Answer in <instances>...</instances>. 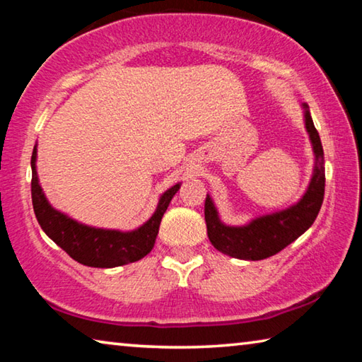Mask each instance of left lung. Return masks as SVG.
I'll return each mask as SVG.
<instances>
[{"label":"left lung","mask_w":362,"mask_h":362,"mask_svg":"<svg viewBox=\"0 0 362 362\" xmlns=\"http://www.w3.org/2000/svg\"><path fill=\"white\" fill-rule=\"evenodd\" d=\"M303 110L305 127L310 134L315 151V169L302 199L284 211L250 220L247 225L230 226L218 218L216 206L207 194L204 203L207 236L212 246L220 252L243 260L268 259L281 252L313 225L322 206L326 173H324V151L320 134L313 124L306 103H303Z\"/></svg>","instance_id":"8db88e82"}]
</instances>
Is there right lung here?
<instances>
[{
  "mask_svg": "<svg viewBox=\"0 0 362 362\" xmlns=\"http://www.w3.org/2000/svg\"><path fill=\"white\" fill-rule=\"evenodd\" d=\"M180 183L161 194L158 207L146 222L132 231L94 228L76 222L49 204L36 174V145L32 155V203L42 231L73 260L94 268H113L137 262L155 246L159 223Z\"/></svg>",
  "mask_w": 362,
  "mask_h": 362,
  "instance_id": "1",
  "label": "right lung"
}]
</instances>
